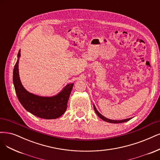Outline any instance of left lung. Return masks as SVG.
I'll return each instance as SVG.
<instances>
[{
    "label": "left lung",
    "instance_id": "1",
    "mask_svg": "<svg viewBox=\"0 0 160 160\" xmlns=\"http://www.w3.org/2000/svg\"><path fill=\"white\" fill-rule=\"evenodd\" d=\"M93 107H94V110H95V112H96V114L98 115V117H99V118H101L102 120H103L104 121H106V122H110V123H122V122H127V121H128V120H130V119H131V118H126V119H124V120H111V119H108V118H106V117H104V116H102L100 112H99L97 110V108H96V107H95V106L94 105V104H93Z\"/></svg>",
    "mask_w": 160,
    "mask_h": 160
}]
</instances>
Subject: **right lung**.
I'll return each instance as SVG.
<instances>
[{
    "instance_id": "1",
    "label": "right lung",
    "mask_w": 160,
    "mask_h": 160,
    "mask_svg": "<svg viewBox=\"0 0 160 160\" xmlns=\"http://www.w3.org/2000/svg\"><path fill=\"white\" fill-rule=\"evenodd\" d=\"M20 57V50L13 70V83L22 105L27 111L41 118L55 119L61 117L67 109L68 101L74 83L66 85L61 92L53 97H40L32 94L27 91L21 83L18 72Z\"/></svg>"
}]
</instances>
